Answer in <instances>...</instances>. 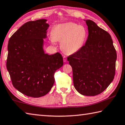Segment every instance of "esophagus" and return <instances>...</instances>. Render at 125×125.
<instances>
[{
	"label": "esophagus",
	"instance_id": "obj_1",
	"mask_svg": "<svg viewBox=\"0 0 125 125\" xmlns=\"http://www.w3.org/2000/svg\"><path fill=\"white\" fill-rule=\"evenodd\" d=\"M63 61H64V62H67V57H65V56H63Z\"/></svg>",
	"mask_w": 125,
	"mask_h": 125
}]
</instances>
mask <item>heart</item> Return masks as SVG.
<instances>
[{
  "label": "heart",
  "mask_w": 125,
  "mask_h": 125,
  "mask_svg": "<svg viewBox=\"0 0 125 125\" xmlns=\"http://www.w3.org/2000/svg\"><path fill=\"white\" fill-rule=\"evenodd\" d=\"M87 37V31L83 26L73 22L58 24L53 27L51 42H61V47L67 54H73L83 46Z\"/></svg>",
  "instance_id": "obj_1"
}]
</instances>
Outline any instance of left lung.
I'll return each instance as SVG.
<instances>
[{
    "label": "left lung",
    "instance_id": "1",
    "mask_svg": "<svg viewBox=\"0 0 125 125\" xmlns=\"http://www.w3.org/2000/svg\"><path fill=\"white\" fill-rule=\"evenodd\" d=\"M88 36L85 45L68 57L72 66L73 83L80 94L95 96L103 92L113 81L116 52L107 31L91 20H84Z\"/></svg>",
    "mask_w": 125,
    "mask_h": 125
}]
</instances>
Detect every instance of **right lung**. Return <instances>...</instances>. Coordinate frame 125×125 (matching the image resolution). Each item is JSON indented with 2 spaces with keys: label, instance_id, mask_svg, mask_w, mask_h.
Segmentation results:
<instances>
[{
  "label": "right lung",
  "instance_id": "1",
  "mask_svg": "<svg viewBox=\"0 0 125 125\" xmlns=\"http://www.w3.org/2000/svg\"><path fill=\"white\" fill-rule=\"evenodd\" d=\"M42 19L23 24L9 41L6 68L12 84L28 96L48 93L55 82L54 74L63 64L60 53H45L44 39L49 26Z\"/></svg>",
  "mask_w": 125,
  "mask_h": 125
}]
</instances>
